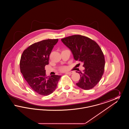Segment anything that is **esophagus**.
<instances>
[{
	"mask_svg": "<svg viewBox=\"0 0 129 129\" xmlns=\"http://www.w3.org/2000/svg\"><path fill=\"white\" fill-rule=\"evenodd\" d=\"M74 72H67L66 73V74H69V75H71L73 74H74Z\"/></svg>",
	"mask_w": 129,
	"mask_h": 129,
	"instance_id": "1",
	"label": "esophagus"
}]
</instances>
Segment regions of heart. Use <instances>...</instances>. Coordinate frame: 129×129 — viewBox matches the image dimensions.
Wrapping results in <instances>:
<instances>
[{"instance_id":"heart-1","label":"heart","mask_w":129,"mask_h":129,"mask_svg":"<svg viewBox=\"0 0 129 129\" xmlns=\"http://www.w3.org/2000/svg\"><path fill=\"white\" fill-rule=\"evenodd\" d=\"M67 70V68L66 67H65V66L62 67L61 68V69H60V70H61V71H66Z\"/></svg>"}]
</instances>
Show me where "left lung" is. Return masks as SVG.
Wrapping results in <instances>:
<instances>
[{"label":"left lung","instance_id":"8db88e82","mask_svg":"<svg viewBox=\"0 0 129 129\" xmlns=\"http://www.w3.org/2000/svg\"><path fill=\"white\" fill-rule=\"evenodd\" d=\"M61 40L71 51L74 59L84 63L83 72H77L80 74V79L76 85L85 90L93 88L101 79L105 66L104 55L98 44L91 39L79 35Z\"/></svg>","mask_w":129,"mask_h":129}]
</instances>
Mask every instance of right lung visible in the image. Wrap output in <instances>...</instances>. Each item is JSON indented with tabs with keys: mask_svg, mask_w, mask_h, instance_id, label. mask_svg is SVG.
Instances as JSON below:
<instances>
[{
	"mask_svg": "<svg viewBox=\"0 0 129 129\" xmlns=\"http://www.w3.org/2000/svg\"><path fill=\"white\" fill-rule=\"evenodd\" d=\"M58 39H48L34 43L23 52L20 62L21 73L31 88L37 93L47 96L55 90L61 76L46 77L45 66Z\"/></svg>",
	"mask_w": 129,
	"mask_h": 129,
	"instance_id": "1",
	"label": "right lung"
}]
</instances>
